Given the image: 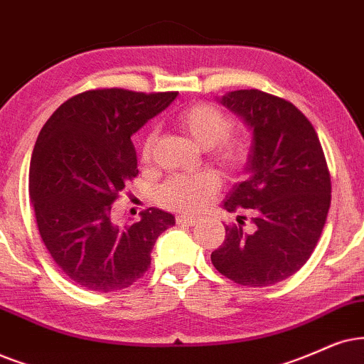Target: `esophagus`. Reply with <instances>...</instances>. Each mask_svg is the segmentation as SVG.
Segmentation results:
<instances>
[{"instance_id":"1","label":"esophagus","mask_w":364,"mask_h":364,"mask_svg":"<svg viewBox=\"0 0 364 364\" xmlns=\"http://www.w3.org/2000/svg\"><path fill=\"white\" fill-rule=\"evenodd\" d=\"M176 222H178V225L193 227V225L198 223V218H195V216H190V215H179V216H176Z\"/></svg>"}]
</instances>
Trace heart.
<instances>
[{
	"instance_id": "b5f03b06",
	"label": "heart",
	"mask_w": 364,
	"mask_h": 364,
	"mask_svg": "<svg viewBox=\"0 0 364 364\" xmlns=\"http://www.w3.org/2000/svg\"><path fill=\"white\" fill-rule=\"evenodd\" d=\"M176 124L201 149H210L213 158L225 168H240L247 158L245 142L237 137H228L230 119L211 104H195L176 116ZM156 142V132L146 136L142 146V158L148 161ZM220 188V179L215 173L201 171L191 174H176L159 188L161 205L178 211L203 210L213 200Z\"/></svg>"
}]
</instances>
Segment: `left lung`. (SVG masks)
<instances>
[{"label":"left lung","instance_id":"left-lung-1","mask_svg":"<svg viewBox=\"0 0 364 364\" xmlns=\"http://www.w3.org/2000/svg\"><path fill=\"white\" fill-rule=\"evenodd\" d=\"M216 100L252 132L247 178L228 191L223 208L252 210L255 230L225 227L211 264L248 287L282 282L309 260L329 211L331 178L319 137L296 105L262 90H233Z\"/></svg>","mask_w":364,"mask_h":364}]
</instances>
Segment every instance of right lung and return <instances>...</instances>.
<instances>
[{
	"instance_id": "1",
	"label": "right lung",
	"mask_w": 364,
	"mask_h": 364,
	"mask_svg": "<svg viewBox=\"0 0 364 364\" xmlns=\"http://www.w3.org/2000/svg\"><path fill=\"white\" fill-rule=\"evenodd\" d=\"M176 95L87 90L41 127L30 163L36 225L55 264L80 287L114 292L134 284L149 269L158 237L176 223L159 208L132 225L112 220V203L139 173L131 136Z\"/></svg>"
}]
</instances>
